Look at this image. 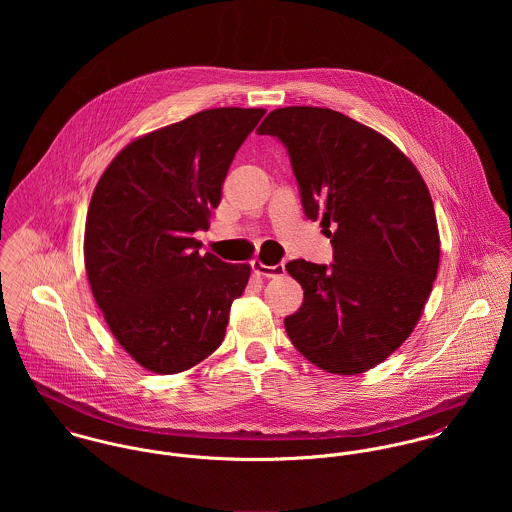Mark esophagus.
I'll return each instance as SVG.
<instances>
[{"mask_svg":"<svg viewBox=\"0 0 512 512\" xmlns=\"http://www.w3.org/2000/svg\"><path fill=\"white\" fill-rule=\"evenodd\" d=\"M250 266H252V272H254L256 276H264V278H278V276H282V274L286 272L284 264L266 266L264 262H260V260H254Z\"/></svg>","mask_w":512,"mask_h":512,"instance_id":"34e87169","label":"esophagus"}]
</instances>
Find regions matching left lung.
<instances>
[{
  "instance_id": "obj_1",
  "label": "left lung",
  "mask_w": 512,
  "mask_h": 512,
  "mask_svg": "<svg viewBox=\"0 0 512 512\" xmlns=\"http://www.w3.org/2000/svg\"><path fill=\"white\" fill-rule=\"evenodd\" d=\"M290 155L305 217L321 219L333 264L292 260L301 307L284 319L313 365L359 374L390 357L416 327L439 264L438 220L414 163L349 116L278 108L258 128Z\"/></svg>"
}]
</instances>
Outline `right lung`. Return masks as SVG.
<instances>
[{
  "instance_id": "add662e5",
  "label": "right lung",
  "mask_w": 512,
  "mask_h": 512,
  "mask_svg": "<svg viewBox=\"0 0 512 512\" xmlns=\"http://www.w3.org/2000/svg\"><path fill=\"white\" fill-rule=\"evenodd\" d=\"M262 108H213L124 147L86 215L84 264L104 319L140 365L175 374L217 351L248 264L199 254L228 167Z\"/></svg>"
}]
</instances>
